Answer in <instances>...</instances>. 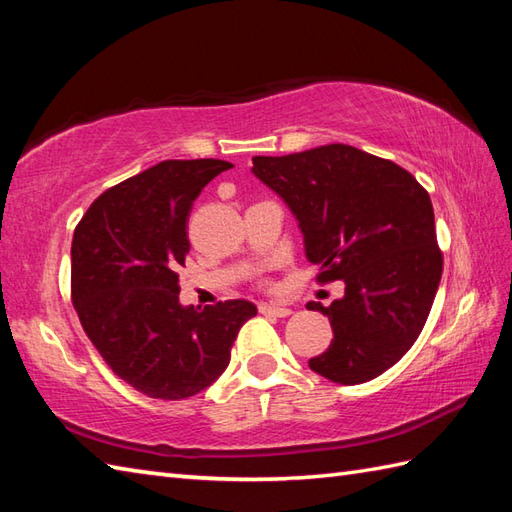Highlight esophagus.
I'll list each match as a JSON object with an SVG mask.
<instances>
[{
  "instance_id": "esophagus-1",
  "label": "esophagus",
  "mask_w": 512,
  "mask_h": 512,
  "mask_svg": "<svg viewBox=\"0 0 512 512\" xmlns=\"http://www.w3.org/2000/svg\"><path fill=\"white\" fill-rule=\"evenodd\" d=\"M259 312L273 314V317H288L292 310L284 308V306H275V303H259Z\"/></svg>"
}]
</instances>
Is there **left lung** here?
I'll list each match as a JSON object with an SVG mask.
<instances>
[{
    "label": "left lung",
    "instance_id": "left-lung-1",
    "mask_svg": "<svg viewBox=\"0 0 512 512\" xmlns=\"http://www.w3.org/2000/svg\"><path fill=\"white\" fill-rule=\"evenodd\" d=\"M253 173L297 217L321 284H345L332 306H310L334 332L310 369L339 385L380 376L416 343L440 286L429 193L396 162L341 143L255 156Z\"/></svg>",
    "mask_w": 512,
    "mask_h": 512
}]
</instances>
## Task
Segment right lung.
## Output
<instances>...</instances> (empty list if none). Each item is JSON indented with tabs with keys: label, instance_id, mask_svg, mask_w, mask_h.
Segmentation results:
<instances>
[{
	"label": "right lung",
	"instance_id": "right-lung-1",
	"mask_svg": "<svg viewBox=\"0 0 512 512\" xmlns=\"http://www.w3.org/2000/svg\"><path fill=\"white\" fill-rule=\"evenodd\" d=\"M233 165L165 160L107 189L72 237V303L112 372L140 394L182 400L215 383L242 325L244 299L182 306L178 268L189 253V213L200 191Z\"/></svg>",
	"mask_w": 512,
	"mask_h": 512
}]
</instances>
